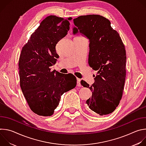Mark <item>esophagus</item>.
<instances>
[{
    "instance_id": "obj_1",
    "label": "esophagus",
    "mask_w": 146,
    "mask_h": 146,
    "mask_svg": "<svg viewBox=\"0 0 146 146\" xmlns=\"http://www.w3.org/2000/svg\"><path fill=\"white\" fill-rule=\"evenodd\" d=\"M80 81H81V79L77 78V86L78 87H81V86L80 84Z\"/></svg>"
}]
</instances>
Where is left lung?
I'll return each mask as SVG.
<instances>
[{
  "mask_svg": "<svg viewBox=\"0 0 146 146\" xmlns=\"http://www.w3.org/2000/svg\"><path fill=\"white\" fill-rule=\"evenodd\" d=\"M73 33L78 31L90 40L88 64L97 74L89 88L92 96L86 103L100 115L113 113L122 98L126 77V50L119 33L111 27L110 21L100 15H81L73 19Z\"/></svg>",
  "mask_w": 146,
  "mask_h": 146,
  "instance_id": "obj_1",
  "label": "left lung"
}]
</instances>
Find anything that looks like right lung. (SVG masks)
<instances>
[{"label": "right lung", "mask_w": 146, "mask_h": 146, "mask_svg": "<svg viewBox=\"0 0 146 146\" xmlns=\"http://www.w3.org/2000/svg\"><path fill=\"white\" fill-rule=\"evenodd\" d=\"M72 19L56 15L46 17L21 52L18 61L21 88L31 110L38 115L51 116L60 96L76 86L73 74L65 75L50 68L59 58L55 46L67 35Z\"/></svg>", "instance_id": "1"}]
</instances>
